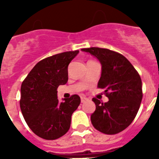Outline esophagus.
Instances as JSON below:
<instances>
[{"mask_svg":"<svg viewBox=\"0 0 159 159\" xmlns=\"http://www.w3.org/2000/svg\"><path fill=\"white\" fill-rule=\"evenodd\" d=\"M87 101H88V99H87V97H81V102H82V103H84V102H87Z\"/></svg>","mask_w":159,"mask_h":159,"instance_id":"esophagus-1","label":"esophagus"}]
</instances>
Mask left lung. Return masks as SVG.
<instances>
[{
    "mask_svg": "<svg viewBox=\"0 0 159 159\" xmlns=\"http://www.w3.org/2000/svg\"><path fill=\"white\" fill-rule=\"evenodd\" d=\"M102 64L97 87L105 89L109 101H92L96 111L91 116L95 129L106 134H116L128 127L138 113L142 102V81L135 68L125 57L107 48H82Z\"/></svg>",
    "mask_w": 159,
    "mask_h": 159,
    "instance_id": "1",
    "label": "left lung"
}]
</instances>
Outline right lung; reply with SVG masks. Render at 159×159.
Here are the masks:
<instances>
[{
  "label": "right lung",
  "instance_id": "right-lung-1",
  "mask_svg": "<svg viewBox=\"0 0 159 159\" xmlns=\"http://www.w3.org/2000/svg\"><path fill=\"white\" fill-rule=\"evenodd\" d=\"M79 51H69L41 60L22 82L20 101L26 123L36 135L53 140L67 133L72 113L80 105L79 96L57 99V87L68 80L67 67Z\"/></svg>",
  "mask_w": 159,
  "mask_h": 159
}]
</instances>
